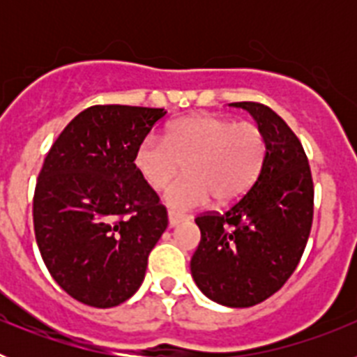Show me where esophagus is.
<instances>
[{
	"mask_svg": "<svg viewBox=\"0 0 357 357\" xmlns=\"http://www.w3.org/2000/svg\"><path fill=\"white\" fill-rule=\"evenodd\" d=\"M168 220H169V225L175 227L184 220V216H182V214H176L175 211H168Z\"/></svg>",
	"mask_w": 357,
	"mask_h": 357,
	"instance_id": "34e87169",
	"label": "esophagus"
}]
</instances>
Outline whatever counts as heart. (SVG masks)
Returning <instances> with one entry per match:
<instances>
[{"mask_svg":"<svg viewBox=\"0 0 357 357\" xmlns=\"http://www.w3.org/2000/svg\"><path fill=\"white\" fill-rule=\"evenodd\" d=\"M266 157L259 125L213 114L169 123L166 135H146L135 148L134 166L153 189L168 188L185 162L188 176L172 185L166 204L176 211L204 206L211 195L229 204L252 188Z\"/></svg>","mask_w":357,"mask_h":357,"instance_id":"1","label":"heart"}]
</instances>
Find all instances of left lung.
I'll use <instances>...</instances> for the list:
<instances>
[{"mask_svg":"<svg viewBox=\"0 0 357 357\" xmlns=\"http://www.w3.org/2000/svg\"><path fill=\"white\" fill-rule=\"evenodd\" d=\"M248 110L266 139L257 181L223 213L195 218L200 245L191 275L211 301L250 307L279 291L295 272L313 225V176L302 143L286 121L257 102Z\"/></svg>","mask_w":357,"mask_h":357,"instance_id":"1","label":"left lung"}]
</instances>
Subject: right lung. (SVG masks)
I'll list each match as a JSON object with an SVG mask.
<instances>
[{"instance_id":"1","label":"right lung","mask_w":357,"mask_h":357,"mask_svg":"<svg viewBox=\"0 0 357 357\" xmlns=\"http://www.w3.org/2000/svg\"><path fill=\"white\" fill-rule=\"evenodd\" d=\"M164 109L93 105L56 137L33 193V230L55 282L75 301L114 307L144 279L168 227L159 195L134 166Z\"/></svg>"}]
</instances>
